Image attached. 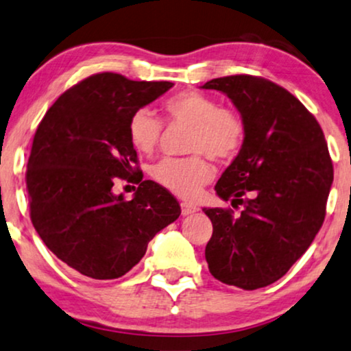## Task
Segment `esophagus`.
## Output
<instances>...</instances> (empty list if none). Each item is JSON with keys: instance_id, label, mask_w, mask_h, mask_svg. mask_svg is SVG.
I'll return each mask as SVG.
<instances>
[{"instance_id": "obj_1", "label": "esophagus", "mask_w": 351, "mask_h": 351, "mask_svg": "<svg viewBox=\"0 0 351 351\" xmlns=\"http://www.w3.org/2000/svg\"><path fill=\"white\" fill-rule=\"evenodd\" d=\"M180 209H182V216L193 215V213L198 211L197 206H193V204H189V203H182L180 204Z\"/></svg>"}]
</instances>
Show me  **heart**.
I'll use <instances>...</instances> for the list:
<instances>
[{
    "mask_svg": "<svg viewBox=\"0 0 351 351\" xmlns=\"http://www.w3.org/2000/svg\"><path fill=\"white\" fill-rule=\"evenodd\" d=\"M171 122L189 125L186 152L197 153L189 158H166L153 166L152 176L162 189L180 198H195L213 179V167L206 156L227 161L239 153L243 143V121L229 108L217 106L208 95L180 92L165 103ZM162 134L161 121L148 108L134 112L129 121L132 147L143 154L158 148Z\"/></svg>",
    "mask_w": 351,
    "mask_h": 351,
    "instance_id": "1",
    "label": "heart"
}]
</instances>
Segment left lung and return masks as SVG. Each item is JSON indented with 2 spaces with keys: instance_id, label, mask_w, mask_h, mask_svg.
<instances>
[{
  "instance_id": "obj_1",
  "label": "left lung",
  "mask_w": 351,
  "mask_h": 351,
  "mask_svg": "<svg viewBox=\"0 0 351 351\" xmlns=\"http://www.w3.org/2000/svg\"><path fill=\"white\" fill-rule=\"evenodd\" d=\"M234 103L243 143L215 186L240 215L203 208L213 222L204 250L209 272L227 285L261 289L306 252L326 216L334 167L315 116L282 86L253 75L213 79Z\"/></svg>"
}]
</instances>
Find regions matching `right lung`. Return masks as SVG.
Returning <instances> with one entry per match:
<instances>
[{"label":"right lung","mask_w":351,"mask_h":351,"mask_svg":"<svg viewBox=\"0 0 351 351\" xmlns=\"http://www.w3.org/2000/svg\"><path fill=\"white\" fill-rule=\"evenodd\" d=\"M172 85L95 74L62 93L35 132L25 176L32 224L80 274L98 280L124 276L149 240L180 216L177 199L142 174L130 202L112 192L117 177L138 174L132 114Z\"/></svg>","instance_id":"1"}]
</instances>
